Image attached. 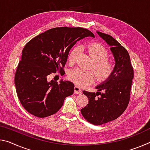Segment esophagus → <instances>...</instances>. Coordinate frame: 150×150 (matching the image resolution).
Listing matches in <instances>:
<instances>
[{
	"mask_svg": "<svg viewBox=\"0 0 150 150\" xmlns=\"http://www.w3.org/2000/svg\"><path fill=\"white\" fill-rule=\"evenodd\" d=\"M74 91L75 94H77V95H81L82 93V90L81 89L80 87H77V86H75L74 87Z\"/></svg>",
	"mask_w": 150,
	"mask_h": 150,
	"instance_id": "esophagus-1",
	"label": "esophagus"
}]
</instances>
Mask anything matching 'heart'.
Instances as JSON below:
<instances>
[{"label":"heart","mask_w":150,"mask_h":150,"mask_svg":"<svg viewBox=\"0 0 150 150\" xmlns=\"http://www.w3.org/2000/svg\"><path fill=\"white\" fill-rule=\"evenodd\" d=\"M78 47H74L69 54V60L73 62L79 53ZM87 50L93 61V67L95 70L97 78L100 81L107 79L112 74L115 65L108 59V53L106 48L100 44H91L87 46ZM95 72L92 70H85L75 68L70 71L69 79L79 87L90 84L96 77Z\"/></svg>","instance_id":"b5f03b06"}]
</instances>
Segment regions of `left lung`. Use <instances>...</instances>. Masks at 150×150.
Returning a JSON list of instances; mask_svg holds the SVG:
<instances>
[{
  "label": "left lung",
  "instance_id": "obj_1",
  "mask_svg": "<svg viewBox=\"0 0 150 150\" xmlns=\"http://www.w3.org/2000/svg\"><path fill=\"white\" fill-rule=\"evenodd\" d=\"M110 46L115 60L110 77L96 87V93L84 91L88 103L81 112L88 122L101 125L118 118L126 110L130 100L134 70L128 52L110 35L96 32Z\"/></svg>",
  "mask_w": 150,
  "mask_h": 150
}]
</instances>
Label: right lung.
<instances>
[{
    "label": "right lung",
    "instance_id": "add662e5",
    "mask_svg": "<svg viewBox=\"0 0 150 150\" xmlns=\"http://www.w3.org/2000/svg\"><path fill=\"white\" fill-rule=\"evenodd\" d=\"M95 35L82 28L59 27L37 35L25 45L14 77L16 93L23 107L36 117L51 116L62 108L65 98L73 95L74 84L59 83L47 78L52 73H65L63 67L76 42Z\"/></svg>",
    "mask_w": 150,
    "mask_h": 150
}]
</instances>
